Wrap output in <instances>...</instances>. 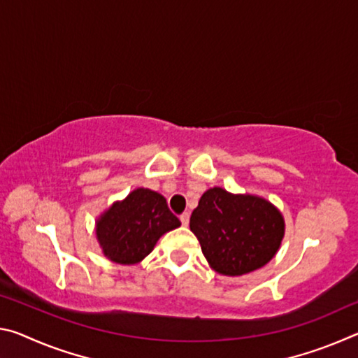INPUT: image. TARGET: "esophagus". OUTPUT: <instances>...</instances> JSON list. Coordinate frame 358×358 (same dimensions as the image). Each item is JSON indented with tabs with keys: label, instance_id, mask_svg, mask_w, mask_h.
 <instances>
[{
	"label": "esophagus",
	"instance_id": "1",
	"mask_svg": "<svg viewBox=\"0 0 358 358\" xmlns=\"http://www.w3.org/2000/svg\"><path fill=\"white\" fill-rule=\"evenodd\" d=\"M180 221H181V224H183V226H187V224H189V213L185 211V213L180 216Z\"/></svg>",
	"mask_w": 358,
	"mask_h": 358
}]
</instances>
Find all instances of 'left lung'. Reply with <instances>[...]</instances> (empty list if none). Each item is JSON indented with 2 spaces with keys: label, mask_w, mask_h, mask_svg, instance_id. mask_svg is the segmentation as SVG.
I'll return each mask as SVG.
<instances>
[{
  "label": "left lung",
  "mask_w": 358,
  "mask_h": 358,
  "mask_svg": "<svg viewBox=\"0 0 358 358\" xmlns=\"http://www.w3.org/2000/svg\"><path fill=\"white\" fill-rule=\"evenodd\" d=\"M189 227L211 268L226 276L246 275L268 264L284 237V217L273 203L222 187L202 194Z\"/></svg>",
  "instance_id": "8db88e82"
}]
</instances>
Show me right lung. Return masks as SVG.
Masks as SVG:
<instances>
[{
    "mask_svg": "<svg viewBox=\"0 0 358 358\" xmlns=\"http://www.w3.org/2000/svg\"><path fill=\"white\" fill-rule=\"evenodd\" d=\"M180 226L159 192L137 187L99 216L96 238L107 259L132 265L147 257L162 235Z\"/></svg>",
    "mask_w": 358,
    "mask_h": 358,
    "instance_id": "right-lung-1",
    "label": "right lung"
}]
</instances>
